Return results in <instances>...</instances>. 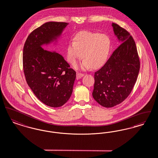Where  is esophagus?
Wrapping results in <instances>:
<instances>
[{
  "label": "esophagus",
  "instance_id": "esophagus-1",
  "mask_svg": "<svg viewBox=\"0 0 158 158\" xmlns=\"http://www.w3.org/2000/svg\"><path fill=\"white\" fill-rule=\"evenodd\" d=\"M83 75L84 74H81V73H77V80H78V79H80V78H81L82 77H83Z\"/></svg>",
  "mask_w": 158,
  "mask_h": 158
}]
</instances>
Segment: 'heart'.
Returning a JSON list of instances; mask_svg holds the SVG:
<instances>
[{"instance_id": "1", "label": "heart", "mask_w": 158, "mask_h": 158, "mask_svg": "<svg viewBox=\"0 0 158 158\" xmlns=\"http://www.w3.org/2000/svg\"><path fill=\"white\" fill-rule=\"evenodd\" d=\"M111 47V41L108 35L83 31L77 34L74 41L67 46L68 61L73 66L82 58L81 68L89 69L91 67H101L108 58Z\"/></svg>"}]
</instances>
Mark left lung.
Listing matches in <instances>:
<instances>
[{
  "label": "left lung",
  "mask_w": 158,
  "mask_h": 158,
  "mask_svg": "<svg viewBox=\"0 0 158 158\" xmlns=\"http://www.w3.org/2000/svg\"><path fill=\"white\" fill-rule=\"evenodd\" d=\"M112 27L120 45L105 65L94 73L93 97L99 104L111 108L130 94L140 70L135 43L130 33L115 23Z\"/></svg>",
  "instance_id": "obj_1"
}]
</instances>
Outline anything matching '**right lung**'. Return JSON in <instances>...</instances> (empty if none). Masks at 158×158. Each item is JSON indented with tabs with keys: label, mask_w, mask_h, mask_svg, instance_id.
I'll list each match as a JSON object with an SVG mask.
<instances>
[{
	"label": "right lung",
	"mask_w": 158,
	"mask_h": 158,
	"mask_svg": "<svg viewBox=\"0 0 158 158\" xmlns=\"http://www.w3.org/2000/svg\"><path fill=\"white\" fill-rule=\"evenodd\" d=\"M68 23L48 22L27 37L23 50V68L27 83L35 96L53 108L64 105L70 98L76 73L64 57L43 46L56 45Z\"/></svg>",
	"instance_id": "1"
}]
</instances>
